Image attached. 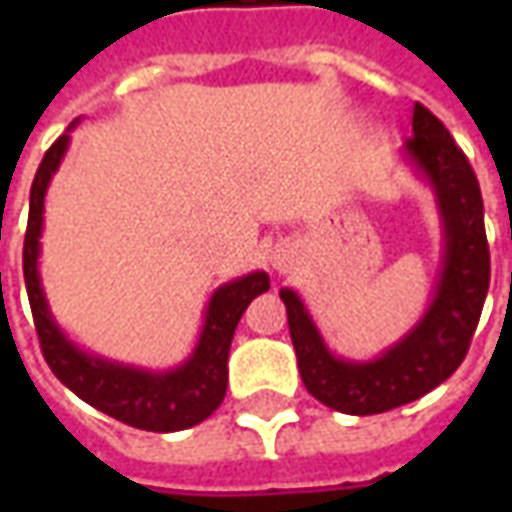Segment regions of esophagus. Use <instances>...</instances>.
Instances as JSON below:
<instances>
[{
  "label": "esophagus",
  "mask_w": 512,
  "mask_h": 512,
  "mask_svg": "<svg viewBox=\"0 0 512 512\" xmlns=\"http://www.w3.org/2000/svg\"><path fill=\"white\" fill-rule=\"evenodd\" d=\"M290 263H293V252L290 249H285V246H279V249H274L271 252V266L277 268L279 274H285L290 268Z\"/></svg>",
  "instance_id": "esophagus-1"
}]
</instances>
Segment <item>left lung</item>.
I'll use <instances>...</instances> for the list:
<instances>
[{"instance_id":"8db88e82","label":"left lung","mask_w":512,"mask_h":512,"mask_svg":"<svg viewBox=\"0 0 512 512\" xmlns=\"http://www.w3.org/2000/svg\"><path fill=\"white\" fill-rule=\"evenodd\" d=\"M411 131L403 158L433 189L444 238L439 282L425 315L376 359L359 362L332 354L299 293L279 290L307 392L323 406L354 417L406 406L461 367L491 279L483 197L469 158L422 104H414Z\"/></svg>"}]
</instances>
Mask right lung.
Returning a JSON list of instances; mask_svg holds the SVG:
<instances>
[{
	"instance_id": "right-lung-1",
	"label": "right lung",
	"mask_w": 512,
	"mask_h": 512,
	"mask_svg": "<svg viewBox=\"0 0 512 512\" xmlns=\"http://www.w3.org/2000/svg\"><path fill=\"white\" fill-rule=\"evenodd\" d=\"M79 123V120H76ZM68 131L46 150L40 161L32 191H29V222L24 235V282H27L29 307L38 329L40 348L49 362L51 373L62 384L109 417L126 422L131 428L153 430V433H172L200 425L219 408L227 392V356L233 343L235 326L249 307V301L271 288L266 271H252L244 277L224 282L213 290L205 307L200 340L183 365L172 370H145V367L123 365L104 356L90 354L73 343L62 332L49 310V301L40 285L38 257L40 235H43V205L46 191L60 169L62 158L71 145Z\"/></svg>"
}]
</instances>
